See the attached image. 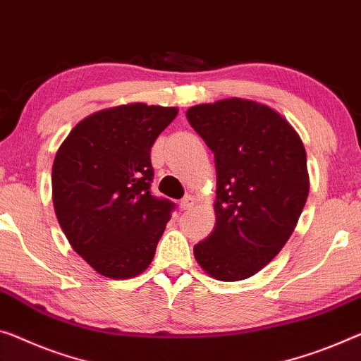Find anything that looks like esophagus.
Wrapping results in <instances>:
<instances>
[{"instance_id":"obj_1","label":"esophagus","mask_w":361,"mask_h":361,"mask_svg":"<svg viewBox=\"0 0 361 361\" xmlns=\"http://www.w3.org/2000/svg\"><path fill=\"white\" fill-rule=\"evenodd\" d=\"M193 204H195V200H193L192 195H187L179 202V208L182 209V212H185V209H190Z\"/></svg>"}]
</instances>
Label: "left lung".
<instances>
[{
	"instance_id": "8db88e82",
	"label": "left lung",
	"mask_w": 361,
	"mask_h": 361,
	"mask_svg": "<svg viewBox=\"0 0 361 361\" xmlns=\"http://www.w3.org/2000/svg\"><path fill=\"white\" fill-rule=\"evenodd\" d=\"M187 119L214 153L216 226L193 247L218 281H242L289 240L310 180L300 137L279 113L242 98L188 108Z\"/></svg>"
}]
</instances>
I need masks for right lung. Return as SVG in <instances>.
<instances>
[{
    "instance_id": "obj_1",
    "label": "right lung",
    "mask_w": 361,
    "mask_h": 361,
    "mask_svg": "<svg viewBox=\"0 0 361 361\" xmlns=\"http://www.w3.org/2000/svg\"><path fill=\"white\" fill-rule=\"evenodd\" d=\"M177 108L123 104L80 121L53 163V204L72 248L111 279L152 263L176 204L152 195L149 159Z\"/></svg>"
}]
</instances>
